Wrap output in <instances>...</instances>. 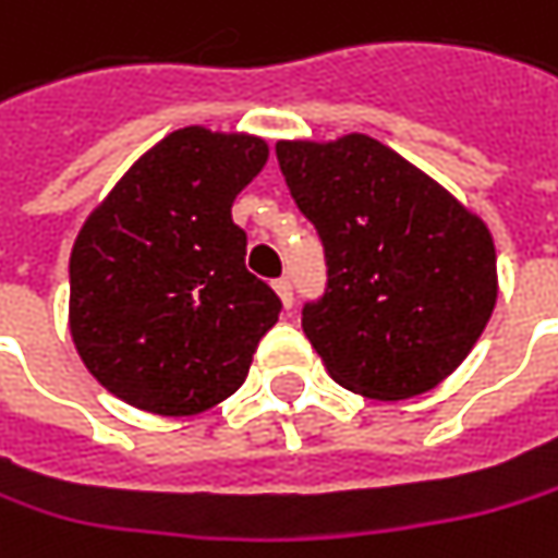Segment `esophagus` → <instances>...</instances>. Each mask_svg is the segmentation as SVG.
Wrapping results in <instances>:
<instances>
[{
	"mask_svg": "<svg viewBox=\"0 0 558 558\" xmlns=\"http://www.w3.org/2000/svg\"><path fill=\"white\" fill-rule=\"evenodd\" d=\"M272 289H276V294H279V298H282V307H292L294 304L292 279H286V276H282V279H276V282H272Z\"/></svg>",
	"mask_w": 558,
	"mask_h": 558,
	"instance_id": "34e87169",
	"label": "esophagus"
}]
</instances>
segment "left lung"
Masks as SVG:
<instances>
[{
  "mask_svg": "<svg viewBox=\"0 0 558 558\" xmlns=\"http://www.w3.org/2000/svg\"><path fill=\"white\" fill-rule=\"evenodd\" d=\"M276 156L326 254L301 326L329 376L379 402L430 392L496 307L487 222L367 134L279 141Z\"/></svg>",
  "mask_w": 558,
  "mask_h": 558,
  "instance_id": "left-lung-1",
  "label": "left lung"
}]
</instances>
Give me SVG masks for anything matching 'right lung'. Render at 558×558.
Listing matches in <instances>:
<instances>
[{
	"instance_id": "1",
	"label": "right lung",
	"mask_w": 558,
	"mask_h": 558,
	"mask_svg": "<svg viewBox=\"0 0 558 558\" xmlns=\"http://www.w3.org/2000/svg\"><path fill=\"white\" fill-rule=\"evenodd\" d=\"M264 137L191 125L141 156L71 247L69 326L84 367L162 417L229 399L282 301L247 272L232 204L266 166Z\"/></svg>"
}]
</instances>
